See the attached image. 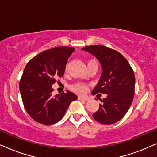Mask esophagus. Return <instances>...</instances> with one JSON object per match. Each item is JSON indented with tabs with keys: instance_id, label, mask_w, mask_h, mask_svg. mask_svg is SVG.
<instances>
[{
	"instance_id": "obj_1",
	"label": "esophagus",
	"mask_w": 157,
	"mask_h": 157,
	"mask_svg": "<svg viewBox=\"0 0 157 157\" xmlns=\"http://www.w3.org/2000/svg\"><path fill=\"white\" fill-rule=\"evenodd\" d=\"M78 99L80 101H86L89 100V98L88 97H83V96H79Z\"/></svg>"
}]
</instances>
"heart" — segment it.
I'll return each instance as SVG.
<instances>
[{
    "instance_id": "heart-1",
    "label": "heart",
    "mask_w": 157,
    "mask_h": 157,
    "mask_svg": "<svg viewBox=\"0 0 157 157\" xmlns=\"http://www.w3.org/2000/svg\"><path fill=\"white\" fill-rule=\"evenodd\" d=\"M91 62H94V61L93 60L89 61L88 62V64H90ZM71 89H72V90H74L75 92L80 93V94H82V93H84L85 91L87 90L88 87H87V85L84 84V83L77 82V83H75L74 85H72V86H71Z\"/></svg>"
}]
</instances>
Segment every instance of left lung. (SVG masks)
I'll return each mask as SVG.
<instances>
[{"label": "left lung", "mask_w": 157, "mask_h": 157, "mask_svg": "<svg viewBox=\"0 0 157 157\" xmlns=\"http://www.w3.org/2000/svg\"><path fill=\"white\" fill-rule=\"evenodd\" d=\"M82 50L96 56L102 68L100 80L92 94L107 95L101 101L102 104L93 117L103 124H114L125 115L133 100L136 82L133 70L121 53L108 47L90 45Z\"/></svg>", "instance_id": "obj_1"}]
</instances>
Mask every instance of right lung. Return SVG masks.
I'll return each instance as SVG.
<instances>
[{
  "mask_svg": "<svg viewBox=\"0 0 157 157\" xmlns=\"http://www.w3.org/2000/svg\"><path fill=\"white\" fill-rule=\"evenodd\" d=\"M75 50L72 47L53 48L39 53L26 65L19 90L26 111L40 124L51 125L58 122L71 102L77 99L69 90L52 95L56 78L64 75L67 61Z\"/></svg>",
  "mask_w": 157,
  "mask_h": 157,
  "instance_id": "right-lung-1",
  "label": "right lung"
}]
</instances>
